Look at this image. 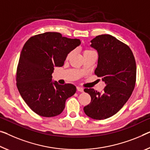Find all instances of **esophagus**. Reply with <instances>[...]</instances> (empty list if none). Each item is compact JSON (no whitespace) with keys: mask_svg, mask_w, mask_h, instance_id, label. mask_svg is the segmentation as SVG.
<instances>
[{"mask_svg":"<svg viewBox=\"0 0 150 150\" xmlns=\"http://www.w3.org/2000/svg\"><path fill=\"white\" fill-rule=\"evenodd\" d=\"M77 91L79 92H81V93H83L84 92V88H82V87H77Z\"/></svg>","mask_w":150,"mask_h":150,"instance_id":"obj_1","label":"esophagus"}]
</instances>
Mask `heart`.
<instances>
[{"mask_svg":"<svg viewBox=\"0 0 150 150\" xmlns=\"http://www.w3.org/2000/svg\"><path fill=\"white\" fill-rule=\"evenodd\" d=\"M93 52V50H84V52H83V54H87V53H89V52ZM71 55H72V52L69 53L67 56V58H68L69 57H70Z\"/></svg>","mask_w":150,"mask_h":150,"instance_id":"heart-1","label":"heart"}]
</instances>
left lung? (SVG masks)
Wrapping results in <instances>:
<instances>
[{"mask_svg":"<svg viewBox=\"0 0 150 150\" xmlns=\"http://www.w3.org/2000/svg\"><path fill=\"white\" fill-rule=\"evenodd\" d=\"M91 45L98 54L94 74L106 86L103 93L84 90L91 97L84 111L92 119L103 120L116 114L129 98L136 82V63L130 47L110 35L96 36Z\"/></svg>","mask_w":150,"mask_h":150,"instance_id":"1","label":"left lung"}]
</instances>
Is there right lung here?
<instances>
[{
	"instance_id": "add662e5",
	"label": "right lung",
	"mask_w": 150,
	"mask_h": 150,
	"mask_svg": "<svg viewBox=\"0 0 150 150\" xmlns=\"http://www.w3.org/2000/svg\"><path fill=\"white\" fill-rule=\"evenodd\" d=\"M80 44L78 39L45 32L30 38L21 52L16 73L21 96L33 112L45 117L62 113L66 99L75 94L72 84L52 81L56 66H63L67 55Z\"/></svg>"
}]
</instances>
